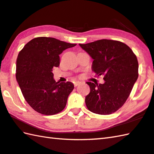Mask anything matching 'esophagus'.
I'll use <instances>...</instances> for the list:
<instances>
[{"label": "esophagus", "mask_w": 154, "mask_h": 154, "mask_svg": "<svg viewBox=\"0 0 154 154\" xmlns=\"http://www.w3.org/2000/svg\"><path fill=\"white\" fill-rule=\"evenodd\" d=\"M79 81H75V82H73V84H74V86L75 87H77L79 85Z\"/></svg>", "instance_id": "1"}]
</instances>
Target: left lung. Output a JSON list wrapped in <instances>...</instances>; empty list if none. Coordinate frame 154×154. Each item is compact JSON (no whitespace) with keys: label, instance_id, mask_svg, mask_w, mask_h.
Wrapping results in <instances>:
<instances>
[{"label":"left lung","instance_id":"8db88e82","mask_svg":"<svg viewBox=\"0 0 154 154\" xmlns=\"http://www.w3.org/2000/svg\"><path fill=\"white\" fill-rule=\"evenodd\" d=\"M93 59L92 69L103 75V84L87 82L90 93L85 97L90 111L100 115L116 112L125 103L138 77V61L130 47L118 41L101 39L79 44Z\"/></svg>","mask_w":154,"mask_h":154}]
</instances>
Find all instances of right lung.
Instances as JSON below:
<instances>
[{"instance_id": "obj_1", "label": "right lung", "mask_w": 154, "mask_h": 154, "mask_svg": "<svg viewBox=\"0 0 154 154\" xmlns=\"http://www.w3.org/2000/svg\"><path fill=\"white\" fill-rule=\"evenodd\" d=\"M76 45L41 37L28 42L19 52L17 82L26 101L37 112L51 116L64 109L74 85L69 81L56 82L52 71L59 66L60 54Z\"/></svg>"}]
</instances>
